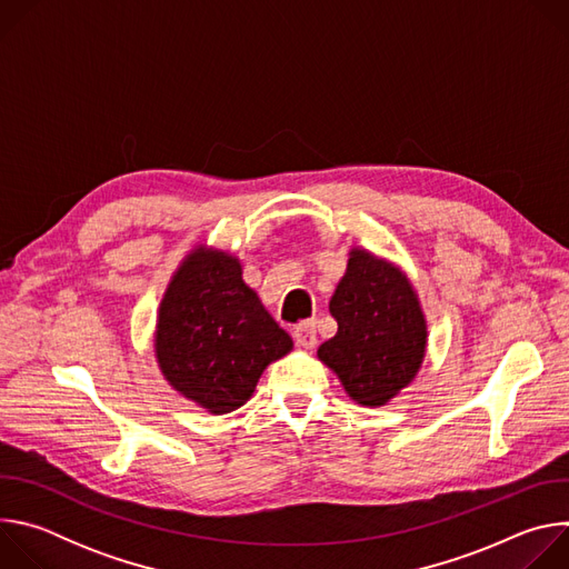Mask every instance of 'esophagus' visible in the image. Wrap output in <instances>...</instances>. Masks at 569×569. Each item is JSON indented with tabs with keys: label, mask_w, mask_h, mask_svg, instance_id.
Returning a JSON list of instances; mask_svg holds the SVG:
<instances>
[{
	"label": "esophagus",
	"mask_w": 569,
	"mask_h": 569,
	"mask_svg": "<svg viewBox=\"0 0 569 569\" xmlns=\"http://www.w3.org/2000/svg\"><path fill=\"white\" fill-rule=\"evenodd\" d=\"M292 338L299 347H306V349H312L317 345V321L315 319H306L301 323H297L295 331H292Z\"/></svg>",
	"instance_id": "1"
}]
</instances>
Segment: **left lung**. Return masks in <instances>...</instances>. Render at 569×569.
<instances>
[{
  "instance_id": "left-lung-1",
  "label": "left lung",
  "mask_w": 569,
  "mask_h": 569,
  "mask_svg": "<svg viewBox=\"0 0 569 569\" xmlns=\"http://www.w3.org/2000/svg\"><path fill=\"white\" fill-rule=\"evenodd\" d=\"M336 338L317 356L360 405H385L417 376L426 356V319L398 268L353 250L331 299Z\"/></svg>"
}]
</instances>
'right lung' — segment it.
I'll return each instance as SVG.
<instances>
[{
  "label": "right lung",
  "mask_w": 569,
  "mask_h": 569,
  "mask_svg": "<svg viewBox=\"0 0 569 569\" xmlns=\"http://www.w3.org/2000/svg\"><path fill=\"white\" fill-rule=\"evenodd\" d=\"M290 336L222 252L189 254L159 306L154 353L167 380L213 415L246 402Z\"/></svg>",
  "instance_id": "obj_1"
}]
</instances>
